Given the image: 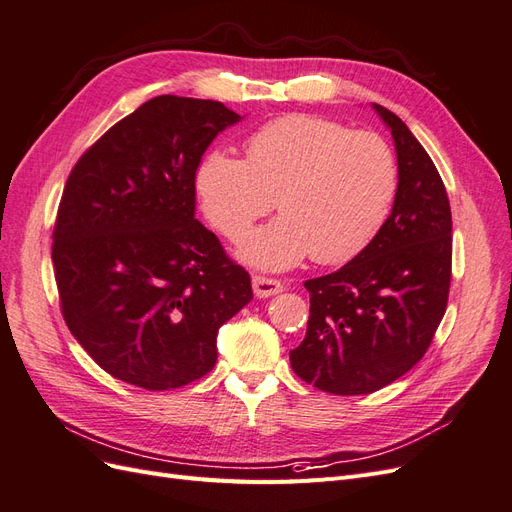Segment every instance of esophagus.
<instances>
[{"instance_id": "34e87169", "label": "esophagus", "mask_w": 512, "mask_h": 512, "mask_svg": "<svg viewBox=\"0 0 512 512\" xmlns=\"http://www.w3.org/2000/svg\"><path fill=\"white\" fill-rule=\"evenodd\" d=\"M252 286H254L256 297H260V299L273 297V294H280L284 290V282L273 280V277H265V275H254Z\"/></svg>"}]
</instances>
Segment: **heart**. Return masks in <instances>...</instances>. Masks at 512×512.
Wrapping results in <instances>:
<instances>
[{
	"mask_svg": "<svg viewBox=\"0 0 512 512\" xmlns=\"http://www.w3.org/2000/svg\"><path fill=\"white\" fill-rule=\"evenodd\" d=\"M194 185L207 220L228 239L277 205L280 218L239 243L250 265L280 271L309 254L320 265H339L359 256L389 218L397 164L374 132L292 113L252 132L245 160L207 151Z\"/></svg>",
	"mask_w": 512,
	"mask_h": 512,
	"instance_id": "obj_1",
	"label": "heart"
}]
</instances>
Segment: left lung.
Here are the masks:
<instances>
[{
    "label": "left lung",
    "mask_w": 512,
    "mask_h": 512,
    "mask_svg": "<svg viewBox=\"0 0 512 512\" xmlns=\"http://www.w3.org/2000/svg\"><path fill=\"white\" fill-rule=\"evenodd\" d=\"M397 192L376 239L335 273L307 280L309 320L290 365L333 395H367L423 359L446 312L453 220L446 188L423 145L389 108Z\"/></svg>",
    "instance_id": "8db88e82"
}]
</instances>
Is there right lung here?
<instances>
[{"instance_id":"obj_1","label":"right lung","mask_w":512,"mask_h":512,"mask_svg":"<svg viewBox=\"0 0 512 512\" xmlns=\"http://www.w3.org/2000/svg\"><path fill=\"white\" fill-rule=\"evenodd\" d=\"M237 121L222 102L158 96L72 168L53 228L61 314L117 380L168 391L203 378L220 327L252 299L250 273L194 218L198 162Z\"/></svg>"}]
</instances>
